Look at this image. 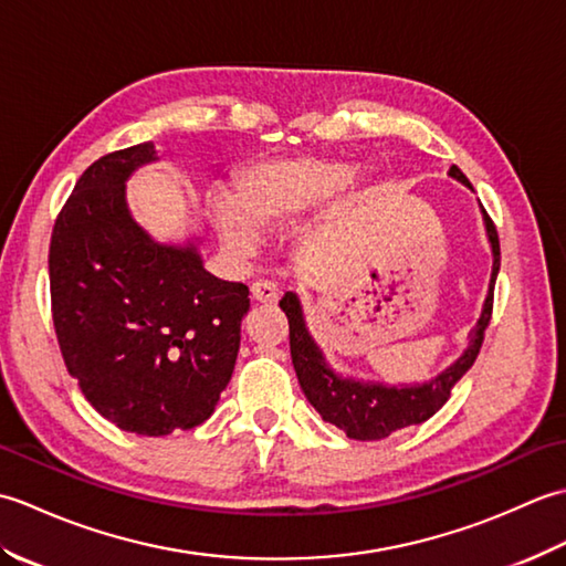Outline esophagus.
<instances>
[{
	"label": "esophagus",
	"mask_w": 566,
	"mask_h": 566,
	"mask_svg": "<svg viewBox=\"0 0 566 566\" xmlns=\"http://www.w3.org/2000/svg\"><path fill=\"white\" fill-rule=\"evenodd\" d=\"M250 294H252V302H258V304H274L276 298H280V290H276V284L270 280L252 282Z\"/></svg>",
	"instance_id": "esophagus-1"
}]
</instances>
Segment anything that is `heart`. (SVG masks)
I'll return each mask as SVG.
<instances>
[{"instance_id":"1","label":"heart","mask_w":566,"mask_h":566,"mask_svg":"<svg viewBox=\"0 0 566 566\" xmlns=\"http://www.w3.org/2000/svg\"><path fill=\"white\" fill-rule=\"evenodd\" d=\"M353 167L345 163L290 158L260 163L240 172L233 201L211 199V216L221 238L235 250L255 240V228H270L296 219L350 182Z\"/></svg>"}]
</instances>
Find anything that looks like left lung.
Wrapping results in <instances>:
<instances>
[{
    "label": "left lung",
    "mask_w": 566,
    "mask_h": 566,
    "mask_svg": "<svg viewBox=\"0 0 566 566\" xmlns=\"http://www.w3.org/2000/svg\"><path fill=\"white\" fill-rule=\"evenodd\" d=\"M450 175L460 179L462 185H469V179L462 175L460 167H450ZM486 233L491 252H494V272H491L489 296L484 302L482 318L469 333V347L464 355L457 359L454 365L430 379L428 384H413V387H384V384H363L355 379H343L326 365L318 345L311 338L304 323L302 304H298L296 294L286 292L280 302V308L290 318V347H292V363L296 369L298 384L306 394L311 406L323 416V420L338 426L345 430L347 438L353 440H381L389 438L394 430H401L406 426L426 423L430 416H436L440 408L448 403L452 387L460 381L467 369L474 365V359L482 350L484 331L491 321V311H494V286L496 274L501 268V245L494 221L489 219L486 209L482 207Z\"/></svg>",
    "instance_id": "8db88e82"
}]
</instances>
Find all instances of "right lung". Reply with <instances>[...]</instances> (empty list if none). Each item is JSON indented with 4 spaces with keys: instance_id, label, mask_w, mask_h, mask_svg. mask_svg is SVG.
Returning <instances> with one entry per match:
<instances>
[{
    "instance_id": "1",
    "label": "right lung",
    "mask_w": 566,
    "mask_h": 566,
    "mask_svg": "<svg viewBox=\"0 0 566 566\" xmlns=\"http://www.w3.org/2000/svg\"><path fill=\"white\" fill-rule=\"evenodd\" d=\"M155 160L138 143L94 160L60 209L48 272L70 377L136 436L207 420L231 381L248 286L203 270L195 245H160L130 219L126 179Z\"/></svg>"
}]
</instances>
